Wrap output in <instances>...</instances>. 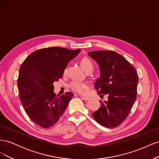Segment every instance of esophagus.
<instances>
[{"label": "esophagus", "instance_id": "esophagus-1", "mask_svg": "<svg viewBox=\"0 0 159 159\" xmlns=\"http://www.w3.org/2000/svg\"><path fill=\"white\" fill-rule=\"evenodd\" d=\"M79 96H80V97H81V98H82L84 100H85V101H88V100L89 99V98L86 97V96H82V95H79Z\"/></svg>", "mask_w": 159, "mask_h": 159}]
</instances>
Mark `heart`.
I'll return each instance as SVG.
<instances>
[{"mask_svg": "<svg viewBox=\"0 0 159 159\" xmlns=\"http://www.w3.org/2000/svg\"><path fill=\"white\" fill-rule=\"evenodd\" d=\"M80 64L85 71H87L88 70L93 69V68L92 61L88 57H83L80 61ZM70 87L72 90L76 91V92L83 93H84L85 89L87 88V85L78 81H73L70 83Z\"/></svg>", "mask_w": 159, "mask_h": 159, "instance_id": "obj_1", "label": "heart"}]
</instances>
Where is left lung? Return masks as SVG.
<instances>
[{
    "mask_svg": "<svg viewBox=\"0 0 159 159\" xmlns=\"http://www.w3.org/2000/svg\"><path fill=\"white\" fill-rule=\"evenodd\" d=\"M88 54L96 61L100 71L95 88L99 89L98 93L108 95L107 102L99 100L101 107L92 115L101 125L115 127L127 118L136 100L137 72L123 56L115 52L94 51Z\"/></svg>",
    "mask_w": 159,
    "mask_h": 159,
    "instance_id": "obj_1",
    "label": "left lung"
}]
</instances>
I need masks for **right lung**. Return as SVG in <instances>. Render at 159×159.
<instances>
[{
  "label": "right lung",
  "mask_w": 159,
  "mask_h": 159,
  "mask_svg": "<svg viewBox=\"0 0 159 159\" xmlns=\"http://www.w3.org/2000/svg\"><path fill=\"white\" fill-rule=\"evenodd\" d=\"M80 50L46 48L32 52L21 64L18 78L20 99L28 116L41 127L56 123L74 96L71 92L56 95L53 84L61 78L69 61Z\"/></svg>",
  "instance_id": "1"
}]
</instances>
